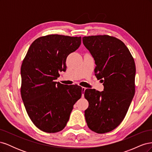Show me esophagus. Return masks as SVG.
I'll return each mask as SVG.
<instances>
[{
  "label": "esophagus",
  "instance_id": "obj_1",
  "mask_svg": "<svg viewBox=\"0 0 152 152\" xmlns=\"http://www.w3.org/2000/svg\"><path fill=\"white\" fill-rule=\"evenodd\" d=\"M86 87H82V92H83V93H84V91L86 90ZM82 96H84V94H82Z\"/></svg>",
  "mask_w": 152,
  "mask_h": 152
}]
</instances>
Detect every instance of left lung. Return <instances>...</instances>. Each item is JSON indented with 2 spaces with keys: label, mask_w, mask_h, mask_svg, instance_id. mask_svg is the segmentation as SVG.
<instances>
[{
  "label": "left lung",
  "mask_w": 152,
  "mask_h": 152,
  "mask_svg": "<svg viewBox=\"0 0 152 152\" xmlns=\"http://www.w3.org/2000/svg\"><path fill=\"white\" fill-rule=\"evenodd\" d=\"M82 42L95 61V75L104 86L102 92L85 91L89 102L86 121L91 130L103 134L119 126L129 108L135 93V63L126 45L113 37H84Z\"/></svg>",
  "instance_id": "left-lung-1"
}]
</instances>
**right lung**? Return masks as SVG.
Returning <instances> with one entry per match:
<instances>
[{
	"label": "right lung",
	"instance_id": "obj_1",
	"mask_svg": "<svg viewBox=\"0 0 152 152\" xmlns=\"http://www.w3.org/2000/svg\"><path fill=\"white\" fill-rule=\"evenodd\" d=\"M81 44V37L49 35L34 40L21 67V95L26 111L40 130H63L73 105L82 96L81 87L68 86L55 80L65 71L66 59Z\"/></svg>",
	"mask_w": 152,
	"mask_h": 152
}]
</instances>
